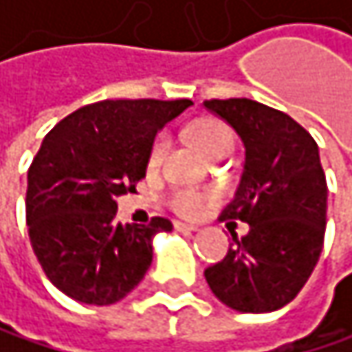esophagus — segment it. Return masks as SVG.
<instances>
[{
    "label": "esophagus",
    "instance_id": "obj_1",
    "mask_svg": "<svg viewBox=\"0 0 352 352\" xmlns=\"http://www.w3.org/2000/svg\"><path fill=\"white\" fill-rule=\"evenodd\" d=\"M173 226H175V230H177V232H188V234H190V232H196V230H198L196 226H192V223H184V221H175Z\"/></svg>",
    "mask_w": 352,
    "mask_h": 352
}]
</instances>
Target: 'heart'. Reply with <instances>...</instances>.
Instances as JSON below:
<instances>
[{"label": "heart", "mask_w": 352, "mask_h": 352, "mask_svg": "<svg viewBox=\"0 0 352 352\" xmlns=\"http://www.w3.org/2000/svg\"><path fill=\"white\" fill-rule=\"evenodd\" d=\"M188 137L192 141V145L200 154H205L207 158H217V156H226L232 152L234 147V135L230 131L221 120L215 118H198L188 126ZM166 152V139L158 137L152 145L150 154H147V168L154 170L160 166L162 158ZM215 192L211 190H194V188H182L175 190L168 196V207L182 215V217H198L209 202H213Z\"/></svg>", "instance_id": "1"}]
</instances>
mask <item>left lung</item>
I'll list each match as a JSON object with an SVG mask.
<instances>
[{"label":"left lung","instance_id":"1","mask_svg":"<svg viewBox=\"0 0 352 352\" xmlns=\"http://www.w3.org/2000/svg\"><path fill=\"white\" fill-rule=\"evenodd\" d=\"M205 107L245 145L241 184L221 219L249 223L205 278L228 308L272 313L300 294L323 249L327 184L319 147L294 118L258 101L213 99Z\"/></svg>","mask_w":352,"mask_h":352}]
</instances>
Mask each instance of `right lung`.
<instances>
[{"label":"right lung","instance_id":"1","mask_svg":"<svg viewBox=\"0 0 352 352\" xmlns=\"http://www.w3.org/2000/svg\"><path fill=\"white\" fill-rule=\"evenodd\" d=\"M190 99H118L86 105L46 135L27 173V228L52 285L82 304L126 298L154 258V236L173 223H120L118 196L145 177L156 135Z\"/></svg>","mask_w":352,"mask_h":352}]
</instances>
